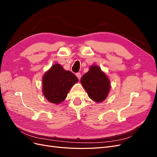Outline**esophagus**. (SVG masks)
Listing matches in <instances>:
<instances>
[{
  "mask_svg": "<svg viewBox=\"0 0 157 157\" xmlns=\"http://www.w3.org/2000/svg\"><path fill=\"white\" fill-rule=\"evenodd\" d=\"M76 76H77V78H78V79H80V78H81V75H80V73H76Z\"/></svg>",
  "mask_w": 157,
  "mask_h": 157,
  "instance_id": "obj_1",
  "label": "esophagus"
}]
</instances>
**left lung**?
I'll return each mask as SVG.
<instances>
[{
  "instance_id": "8db88e82",
  "label": "left lung",
  "mask_w": 157,
  "mask_h": 157,
  "mask_svg": "<svg viewBox=\"0 0 157 157\" xmlns=\"http://www.w3.org/2000/svg\"><path fill=\"white\" fill-rule=\"evenodd\" d=\"M88 97L96 102L105 100L110 90V82L106 75L96 65L90 67L80 80Z\"/></svg>"
}]
</instances>
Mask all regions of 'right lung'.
I'll use <instances>...</instances> for the list:
<instances>
[{
	"mask_svg": "<svg viewBox=\"0 0 157 157\" xmlns=\"http://www.w3.org/2000/svg\"><path fill=\"white\" fill-rule=\"evenodd\" d=\"M78 80L73 73L65 71L62 66L56 63L44 75L42 92L50 102L58 104L66 98L70 88Z\"/></svg>",
	"mask_w": 157,
	"mask_h": 157,
	"instance_id": "1",
	"label": "right lung"
}]
</instances>
